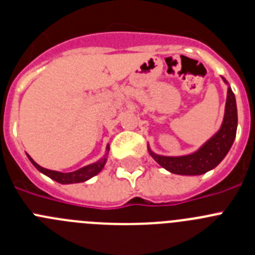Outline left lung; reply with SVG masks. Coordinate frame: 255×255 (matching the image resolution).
<instances>
[{
	"mask_svg": "<svg viewBox=\"0 0 255 255\" xmlns=\"http://www.w3.org/2000/svg\"><path fill=\"white\" fill-rule=\"evenodd\" d=\"M225 83H228L224 79ZM238 112L235 95L230 88H228L225 116L220 130L209 139L197 152L181 157H165L151 153L157 163L167 171L177 175H201L213 170L223 161L229 152L237 134Z\"/></svg>",
	"mask_w": 255,
	"mask_h": 255,
	"instance_id": "obj_1",
	"label": "left lung"
}]
</instances>
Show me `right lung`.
<instances>
[{
  "mask_svg": "<svg viewBox=\"0 0 255 255\" xmlns=\"http://www.w3.org/2000/svg\"><path fill=\"white\" fill-rule=\"evenodd\" d=\"M107 149H109V146H107ZM28 160L31 161V163L40 171L44 175L49 176L50 178L52 180H55L56 182L59 184H78V182H84L87 180H89L90 177L95 176L97 173L101 172L103 170L104 165H106L107 158H102L99 160L98 162L92 163V165H88L85 167L79 168V170L74 171V172H68V173H63V172H58V171H52V170H47V168L41 167V166L37 165L32 158L27 154Z\"/></svg>",
  "mask_w": 255,
  "mask_h": 255,
  "instance_id": "1",
  "label": "right lung"
}]
</instances>
